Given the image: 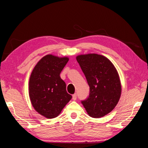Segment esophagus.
Wrapping results in <instances>:
<instances>
[{"label": "esophagus", "mask_w": 148, "mask_h": 148, "mask_svg": "<svg viewBox=\"0 0 148 148\" xmlns=\"http://www.w3.org/2000/svg\"><path fill=\"white\" fill-rule=\"evenodd\" d=\"M76 99H77V95H76V93H74V94L72 95V99L76 100Z\"/></svg>", "instance_id": "1"}]
</instances>
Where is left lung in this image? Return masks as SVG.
Segmentation results:
<instances>
[{"mask_svg":"<svg viewBox=\"0 0 148 148\" xmlns=\"http://www.w3.org/2000/svg\"><path fill=\"white\" fill-rule=\"evenodd\" d=\"M76 60L90 86V94L82 101L88 114L100 118L113 110L121 95V84L116 69L104 56L78 55Z\"/></svg>","mask_w":148,"mask_h":148,"instance_id":"obj_1","label":"left lung"}]
</instances>
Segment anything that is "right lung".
I'll list each match as a JSON object with an SVG mask.
<instances>
[{"label":"right lung","instance_id":"add662e5","mask_svg":"<svg viewBox=\"0 0 148 148\" xmlns=\"http://www.w3.org/2000/svg\"><path fill=\"white\" fill-rule=\"evenodd\" d=\"M68 57L47 55L37 63L29 82V95L36 111L47 119L58 116L72 95L66 90L60 74L69 61Z\"/></svg>","mask_w":148,"mask_h":148}]
</instances>
